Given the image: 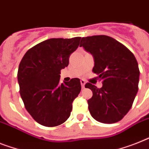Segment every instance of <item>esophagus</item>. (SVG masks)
I'll use <instances>...</instances> for the list:
<instances>
[{
  "instance_id": "obj_1",
  "label": "esophagus",
  "mask_w": 149,
  "mask_h": 149,
  "mask_svg": "<svg viewBox=\"0 0 149 149\" xmlns=\"http://www.w3.org/2000/svg\"><path fill=\"white\" fill-rule=\"evenodd\" d=\"M85 81H84V80H81V87H82V88H84V85H85Z\"/></svg>"
}]
</instances>
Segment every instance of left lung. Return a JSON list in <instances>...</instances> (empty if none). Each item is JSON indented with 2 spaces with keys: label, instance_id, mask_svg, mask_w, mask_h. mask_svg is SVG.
Segmentation results:
<instances>
[{
  "label": "left lung",
  "instance_id": "1",
  "mask_svg": "<svg viewBox=\"0 0 149 149\" xmlns=\"http://www.w3.org/2000/svg\"><path fill=\"white\" fill-rule=\"evenodd\" d=\"M80 46L93 55V72L103 81L100 88L91 83L85 84L93 92L88 100L92 117L103 123L120 121L130 111L138 92L139 69L136 57L108 36L83 37Z\"/></svg>",
  "mask_w": 149,
  "mask_h": 149
}]
</instances>
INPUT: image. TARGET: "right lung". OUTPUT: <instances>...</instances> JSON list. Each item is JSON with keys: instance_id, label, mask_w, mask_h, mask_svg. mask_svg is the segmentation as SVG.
I'll list each match as a JSON object with an SVG mask.
<instances>
[{"instance_id": "add662e5", "label": "right lung", "mask_w": 149, "mask_h": 149, "mask_svg": "<svg viewBox=\"0 0 149 149\" xmlns=\"http://www.w3.org/2000/svg\"><path fill=\"white\" fill-rule=\"evenodd\" d=\"M80 39L45 40L28 50L19 63V94L28 113L42 126L61 125L71 115L72 103L81 90V82L72 78L60 83V72L68 65Z\"/></svg>"}]
</instances>
